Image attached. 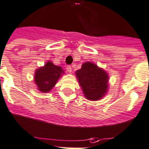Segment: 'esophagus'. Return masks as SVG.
Wrapping results in <instances>:
<instances>
[{
  "label": "esophagus",
  "mask_w": 149,
  "mask_h": 149,
  "mask_svg": "<svg viewBox=\"0 0 149 149\" xmlns=\"http://www.w3.org/2000/svg\"><path fill=\"white\" fill-rule=\"evenodd\" d=\"M66 69H67V72H69V73H71L72 71V68L71 66H67V67H66Z\"/></svg>",
  "instance_id": "obj_1"
}]
</instances>
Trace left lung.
<instances>
[{
  "mask_svg": "<svg viewBox=\"0 0 149 149\" xmlns=\"http://www.w3.org/2000/svg\"><path fill=\"white\" fill-rule=\"evenodd\" d=\"M75 75L85 98L90 101L101 100L109 90V74L103 68L91 62H84Z\"/></svg>",
  "mask_w": 149,
  "mask_h": 149,
  "instance_id": "1",
  "label": "left lung"
}]
</instances>
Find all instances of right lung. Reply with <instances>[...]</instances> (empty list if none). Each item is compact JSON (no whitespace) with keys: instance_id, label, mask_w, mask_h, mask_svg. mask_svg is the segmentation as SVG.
<instances>
[{"instance_id":"1","label":"right lung","mask_w":149,"mask_h":149,"mask_svg":"<svg viewBox=\"0 0 149 149\" xmlns=\"http://www.w3.org/2000/svg\"><path fill=\"white\" fill-rule=\"evenodd\" d=\"M64 73L62 67L55 65L51 61H47L44 66L35 70L34 81L37 88L44 93L49 92Z\"/></svg>"}]
</instances>
